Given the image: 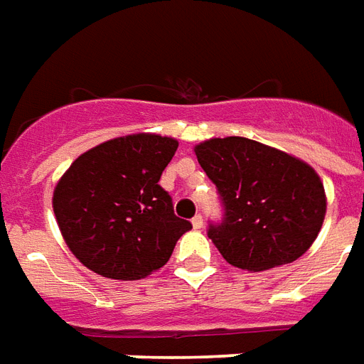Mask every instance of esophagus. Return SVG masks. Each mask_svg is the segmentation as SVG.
Masks as SVG:
<instances>
[{
  "mask_svg": "<svg viewBox=\"0 0 364 364\" xmlns=\"http://www.w3.org/2000/svg\"><path fill=\"white\" fill-rule=\"evenodd\" d=\"M192 226L196 230H201V228H203V217H201V215H196V217L192 218Z\"/></svg>",
  "mask_w": 364,
  "mask_h": 364,
  "instance_id": "esophagus-1",
  "label": "esophagus"
}]
</instances>
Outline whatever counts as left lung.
<instances>
[{"label":"left lung","mask_w":364,"mask_h":364,"mask_svg":"<svg viewBox=\"0 0 364 364\" xmlns=\"http://www.w3.org/2000/svg\"><path fill=\"white\" fill-rule=\"evenodd\" d=\"M193 151L224 203V220L207 234L226 263L259 272L294 263L313 245L326 215L313 166L240 136L205 140Z\"/></svg>","instance_id":"8db88e82"}]
</instances>
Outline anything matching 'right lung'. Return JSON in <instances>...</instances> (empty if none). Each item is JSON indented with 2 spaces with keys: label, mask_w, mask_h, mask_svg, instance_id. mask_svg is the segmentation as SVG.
<instances>
[{
  "label": "right lung",
  "mask_w": 364,
  "mask_h": 364,
  "mask_svg": "<svg viewBox=\"0 0 364 364\" xmlns=\"http://www.w3.org/2000/svg\"><path fill=\"white\" fill-rule=\"evenodd\" d=\"M178 141L130 134L92 147L53 190L65 244L84 267L113 280H140L159 270L192 224L178 218L159 186Z\"/></svg>",
  "instance_id": "add662e5"
}]
</instances>
